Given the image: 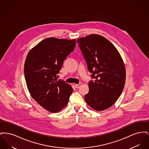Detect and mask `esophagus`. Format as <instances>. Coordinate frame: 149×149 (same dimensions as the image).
Here are the masks:
<instances>
[{
    "instance_id": "esophagus-1",
    "label": "esophagus",
    "mask_w": 149,
    "mask_h": 149,
    "mask_svg": "<svg viewBox=\"0 0 149 149\" xmlns=\"http://www.w3.org/2000/svg\"><path fill=\"white\" fill-rule=\"evenodd\" d=\"M81 83H79L78 84H75V86H76V88H79L81 86Z\"/></svg>"
}]
</instances>
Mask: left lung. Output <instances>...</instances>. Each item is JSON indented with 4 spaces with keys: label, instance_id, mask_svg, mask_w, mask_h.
Returning <instances> with one entry per match:
<instances>
[{
    "label": "left lung",
    "instance_id": "obj_1",
    "mask_svg": "<svg viewBox=\"0 0 149 149\" xmlns=\"http://www.w3.org/2000/svg\"><path fill=\"white\" fill-rule=\"evenodd\" d=\"M94 81L89 82L86 103L102 111L112 106L123 91L126 81L125 64L113 45L105 37L91 35L77 40Z\"/></svg>",
    "mask_w": 149,
    "mask_h": 149
}]
</instances>
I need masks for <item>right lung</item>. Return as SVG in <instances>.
<instances>
[{"mask_svg": "<svg viewBox=\"0 0 149 149\" xmlns=\"http://www.w3.org/2000/svg\"><path fill=\"white\" fill-rule=\"evenodd\" d=\"M75 39L47 38L38 43L26 57L24 72L31 95L52 113L66 106L73 92L70 85L57 80L64 60L74 50Z\"/></svg>", "mask_w": 149, "mask_h": 149, "instance_id": "right-lung-1", "label": "right lung"}]
</instances>
